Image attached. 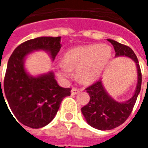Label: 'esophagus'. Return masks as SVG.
I'll list each match as a JSON object with an SVG mask.
<instances>
[{
	"mask_svg": "<svg viewBox=\"0 0 148 148\" xmlns=\"http://www.w3.org/2000/svg\"><path fill=\"white\" fill-rule=\"evenodd\" d=\"M80 92V90H78L77 88H72V90H71V94L72 95H75V94H77Z\"/></svg>",
	"mask_w": 148,
	"mask_h": 148,
	"instance_id": "esophagus-1",
	"label": "esophagus"
}]
</instances>
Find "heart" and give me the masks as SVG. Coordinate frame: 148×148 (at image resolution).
<instances>
[{
	"label": "heart",
	"instance_id": "1",
	"mask_svg": "<svg viewBox=\"0 0 148 148\" xmlns=\"http://www.w3.org/2000/svg\"><path fill=\"white\" fill-rule=\"evenodd\" d=\"M112 56V49L108 45L80 46L65 53L63 61L58 63V74L66 78L71 71H77V78L84 84H91L99 78Z\"/></svg>",
	"mask_w": 148,
	"mask_h": 148
}]
</instances>
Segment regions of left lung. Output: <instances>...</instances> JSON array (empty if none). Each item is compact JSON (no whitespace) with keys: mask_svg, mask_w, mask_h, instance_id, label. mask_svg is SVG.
<instances>
[{"mask_svg":"<svg viewBox=\"0 0 148 148\" xmlns=\"http://www.w3.org/2000/svg\"><path fill=\"white\" fill-rule=\"evenodd\" d=\"M116 52V57L125 56L131 58L136 65L138 80L133 96L126 101L119 102L109 95L103 86L102 81H98L86 89L90 97V102L82 108V112L88 124L91 127L99 130H111L120 126L126 121L132 111L141 89L142 75L139 61L132 49L108 39Z\"/></svg>","mask_w":148,"mask_h":148,"instance_id":"left-lung-1","label":"left lung"}]
</instances>
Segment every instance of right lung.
Here are the masks:
<instances>
[{"label":"right lung","mask_w":148,"mask_h":148,"mask_svg":"<svg viewBox=\"0 0 148 148\" xmlns=\"http://www.w3.org/2000/svg\"><path fill=\"white\" fill-rule=\"evenodd\" d=\"M60 42V36H42L21 43L8 59L4 87L0 78V101L7 99L15 121L25 126L40 128L47 125L55 118L62 101L71 95V88L59 86L53 71L32 76L24 67L27 55L37 51H46L53 61L61 48Z\"/></svg>","instance_id":"1"}]
</instances>
